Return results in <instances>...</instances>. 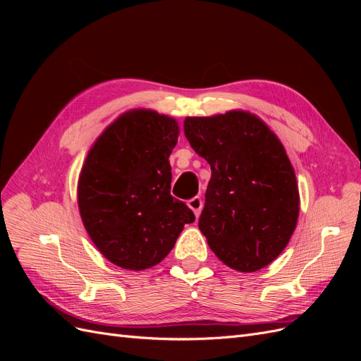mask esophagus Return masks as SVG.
I'll return each instance as SVG.
<instances>
[{
	"mask_svg": "<svg viewBox=\"0 0 361 361\" xmlns=\"http://www.w3.org/2000/svg\"><path fill=\"white\" fill-rule=\"evenodd\" d=\"M188 206L191 207L192 209V212H194V215L195 216H199L200 215V212H202V207H203V202H202V199L199 197H192V199H190L188 200Z\"/></svg>",
	"mask_w": 361,
	"mask_h": 361,
	"instance_id": "esophagus-1",
	"label": "esophagus"
}]
</instances>
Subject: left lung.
Here are the masks:
<instances>
[{
	"mask_svg": "<svg viewBox=\"0 0 361 361\" xmlns=\"http://www.w3.org/2000/svg\"><path fill=\"white\" fill-rule=\"evenodd\" d=\"M183 133L211 166L199 227L223 264L265 268L297 227L300 194L286 150L262 120L245 111L187 117Z\"/></svg>",
	"mask_w": 361,
	"mask_h": 361,
	"instance_id": "1",
	"label": "left lung"
}]
</instances>
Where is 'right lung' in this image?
I'll return each instance as SVG.
<instances>
[{"instance_id":"1","label":"right lung","mask_w":361,"mask_h":361,"mask_svg":"<svg viewBox=\"0 0 361 361\" xmlns=\"http://www.w3.org/2000/svg\"><path fill=\"white\" fill-rule=\"evenodd\" d=\"M174 118L152 110L120 116L94 141L78 180L87 233L111 264L141 271L166 257L195 216L170 194Z\"/></svg>"}]
</instances>
